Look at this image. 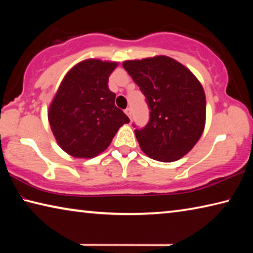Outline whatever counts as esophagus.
<instances>
[{"mask_svg": "<svg viewBox=\"0 0 253 253\" xmlns=\"http://www.w3.org/2000/svg\"><path fill=\"white\" fill-rule=\"evenodd\" d=\"M125 114L127 115L128 117L131 118V109H130V108H126V109H125Z\"/></svg>", "mask_w": 253, "mask_h": 253, "instance_id": "esophagus-1", "label": "esophagus"}]
</instances>
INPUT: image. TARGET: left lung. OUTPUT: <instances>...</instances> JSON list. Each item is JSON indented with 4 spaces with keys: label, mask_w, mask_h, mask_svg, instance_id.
Wrapping results in <instances>:
<instances>
[{
    "label": "left lung",
    "mask_w": 253,
    "mask_h": 253,
    "mask_svg": "<svg viewBox=\"0 0 253 253\" xmlns=\"http://www.w3.org/2000/svg\"><path fill=\"white\" fill-rule=\"evenodd\" d=\"M123 67L138 84L151 110L147 125L135 129L142 151L166 163L186 155L205 126L207 100L200 81L185 66L166 55L128 60Z\"/></svg>",
    "instance_id": "1"
}]
</instances>
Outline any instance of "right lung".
<instances>
[{
	"instance_id": "add662e5",
	"label": "right lung",
	"mask_w": 253,
	"mask_h": 253,
	"mask_svg": "<svg viewBox=\"0 0 253 253\" xmlns=\"http://www.w3.org/2000/svg\"><path fill=\"white\" fill-rule=\"evenodd\" d=\"M118 62L87 59L72 67L63 78L48 118L63 151L77 158H92L107 149L124 124L129 123L115 106L116 95L108 78Z\"/></svg>"
}]
</instances>
